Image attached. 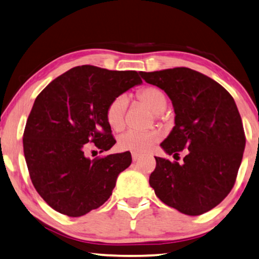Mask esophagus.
Segmentation results:
<instances>
[{
    "instance_id": "1",
    "label": "esophagus",
    "mask_w": 259,
    "mask_h": 259,
    "mask_svg": "<svg viewBox=\"0 0 259 259\" xmlns=\"http://www.w3.org/2000/svg\"><path fill=\"white\" fill-rule=\"evenodd\" d=\"M140 157H141V156H140L139 155V153H132V159H133V161H137V160H139V158Z\"/></svg>"
}]
</instances>
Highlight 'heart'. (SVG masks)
Masks as SVG:
<instances>
[{
    "label": "heart",
    "instance_id": "heart-1",
    "mask_svg": "<svg viewBox=\"0 0 259 259\" xmlns=\"http://www.w3.org/2000/svg\"><path fill=\"white\" fill-rule=\"evenodd\" d=\"M139 99L147 104L151 110L159 115L166 109L167 97L164 91L149 86L143 89L139 93ZM128 99L126 95H118L109 103L107 109V119L111 128L115 131H120L125 125V112ZM160 140V133L158 131H127L126 133L121 134L118 140V147L121 150L131 151L134 153H144L150 150V148Z\"/></svg>",
    "mask_w": 259,
    "mask_h": 259
}]
</instances>
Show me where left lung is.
Listing matches in <instances>:
<instances>
[{
	"mask_svg": "<svg viewBox=\"0 0 259 259\" xmlns=\"http://www.w3.org/2000/svg\"><path fill=\"white\" fill-rule=\"evenodd\" d=\"M147 83L165 91L175 126L160 143L167 155L187 149L183 164L156 158L149 179L156 196L189 216L209 211L232 190L246 138L233 98L214 79L190 68L140 71Z\"/></svg>",
	"mask_w": 259,
	"mask_h": 259,
	"instance_id": "obj_1",
	"label": "left lung"
}]
</instances>
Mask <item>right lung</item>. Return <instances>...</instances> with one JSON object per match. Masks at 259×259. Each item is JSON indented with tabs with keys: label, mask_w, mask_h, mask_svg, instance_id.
<instances>
[{
	"label": "right lung",
	"mask_w": 259,
	"mask_h": 259,
	"mask_svg": "<svg viewBox=\"0 0 259 259\" xmlns=\"http://www.w3.org/2000/svg\"><path fill=\"white\" fill-rule=\"evenodd\" d=\"M140 72L78 66L52 80L36 98L26 122L24 153L30 180L58 212L79 217L102 206L118 175L132 162L128 151L91 160L85 144L100 152L116 140L107 119L109 103L141 85Z\"/></svg>",
	"instance_id": "add662e5"
}]
</instances>
